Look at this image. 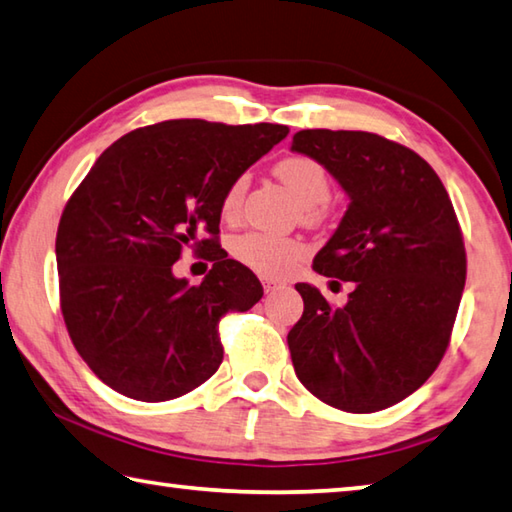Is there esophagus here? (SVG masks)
I'll return each mask as SVG.
<instances>
[{
    "mask_svg": "<svg viewBox=\"0 0 512 512\" xmlns=\"http://www.w3.org/2000/svg\"><path fill=\"white\" fill-rule=\"evenodd\" d=\"M262 286H264L266 293H275V291H280V288H284V284L277 282V280H264Z\"/></svg>",
    "mask_w": 512,
    "mask_h": 512,
    "instance_id": "34e87169",
    "label": "esophagus"
}]
</instances>
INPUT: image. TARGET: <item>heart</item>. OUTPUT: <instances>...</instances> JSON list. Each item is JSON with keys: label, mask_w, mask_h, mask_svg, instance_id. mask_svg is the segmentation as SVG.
<instances>
[{"label": "heart", "mask_w": 512, "mask_h": 512, "mask_svg": "<svg viewBox=\"0 0 512 512\" xmlns=\"http://www.w3.org/2000/svg\"><path fill=\"white\" fill-rule=\"evenodd\" d=\"M275 174L286 183L297 201L304 206L306 219H318L331 197V179L327 167L311 156H288V159L275 165ZM248 181L246 176H237L221 197V215L235 219L246 197ZM232 257L248 266L250 271L266 277H282L295 268V264L306 255V246L295 237H277L268 232L250 230L232 239Z\"/></svg>", "instance_id": "b5f03b06"}]
</instances>
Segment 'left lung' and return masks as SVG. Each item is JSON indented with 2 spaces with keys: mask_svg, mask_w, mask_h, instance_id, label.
<instances>
[{
  "mask_svg": "<svg viewBox=\"0 0 512 512\" xmlns=\"http://www.w3.org/2000/svg\"><path fill=\"white\" fill-rule=\"evenodd\" d=\"M291 150L320 161L349 194L313 271L353 282L347 306L295 284L304 313L288 331L295 374L342 412L401 403L450 345L466 246L443 183L410 147L371 132L302 129Z\"/></svg>",
  "mask_w": 512,
  "mask_h": 512,
  "instance_id": "1",
  "label": "left lung"
}]
</instances>
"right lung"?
<instances>
[{"instance_id":"obj_1","label":"right lung","mask_w":512,"mask_h":512,"mask_svg":"<svg viewBox=\"0 0 512 512\" xmlns=\"http://www.w3.org/2000/svg\"><path fill=\"white\" fill-rule=\"evenodd\" d=\"M286 134L163 120L118 138L71 194L55 237L60 309L80 358L114 392L172 401L219 369L221 318L264 295L219 244L221 197ZM185 247L213 262L197 287L171 273Z\"/></svg>"}]
</instances>
